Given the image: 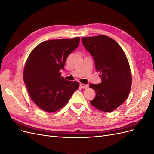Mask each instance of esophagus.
<instances>
[{
    "mask_svg": "<svg viewBox=\"0 0 154 154\" xmlns=\"http://www.w3.org/2000/svg\"><path fill=\"white\" fill-rule=\"evenodd\" d=\"M80 86L82 88H87L88 87V85H85V84H83V83H80Z\"/></svg>",
    "mask_w": 154,
    "mask_h": 154,
    "instance_id": "34e87169",
    "label": "esophagus"
}]
</instances>
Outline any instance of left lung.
Masks as SVG:
<instances>
[{
  "label": "left lung",
  "instance_id": "8db88e82",
  "mask_svg": "<svg viewBox=\"0 0 154 154\" xmlns=\"http://www.w3.org/2000/svg\"><path fill=\"white\" fill-rule=\"evenodd\" d=\"M82 44L94 60L101 82L89 87L96 96L90 101L97 109L112 112L127 99L131 88L132 75L127 57L112 38L105 35L83 37Z\"/></svg>",
  "mask_w": 154,
  "mask_h": 154
}]
</instances>
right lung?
Instances as JSON below:
<instances>
[{
    "instance_id": "right-lung-1",
    "label": "right lung",
    "mask_w": 154,
    "mask_h": 154,
    "mask_svg": "<svg viewBox=\"0 0 154 154\" xmlns=\"http://www.w3.org/2000/svg\"><path fill=\"white\" fill-rule=\"evenodd\" d=\"M80 38L44 41L31 51L24 70V81L32 100L39 108L53 112L66 105L79 87L67 81L60 70L68 56L77 48Z\"/></svg>"
}]
</instances>
